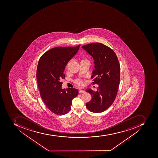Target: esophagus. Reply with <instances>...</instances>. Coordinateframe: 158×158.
<instances>
[{
    "instance_id": "1",
    "label": "esophagus",
    "mask_w": 158,
    "mask_h": 158,
    "mask_svg": "<svg viewBox=\"0 0 158 158\" xmlns=\"http://www.w3.org/2000/svg\"><path fill=\"white\" fill-rule=\"evenodd\" d=\"M85 92V91L84 90H82V89H80V90L79 91V93H84Z\"/></svg>"
}]
</instances>
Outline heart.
<instances>
[{"label": "heart", "mask_w": 158, "mask_h": 158, "mask_svg": "<svg viewBox=\"0 0 158 158\" xmlns=\"http://www.w3.org/2000/svg\"><path fill=\"white\" fill-rule=\"evenodd\" d=\"M75 83L77 85L80 86H83L84 84L83 81L82 79H78L76 80V81H75Z\"/></svg>", "instance_id": "1"}]
</instances>
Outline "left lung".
I'll list each match as a JSON object with an SVG mask.
<instances>
[{
	"label": "left lung",
	"mask_w": 158,
	"mask_h": 158,
	"mask_svg": "<svg viewBox=\"0 0 158 158\" xmlns=\"http://www.w3.org/2000/svg\"><path fill=\"white\" fill-rule=\"evenodd\" d=\"M82 48L93 58L94 69L91 78L94 77V84L98 85L96 92L86 89L92 95L86 107L92 112H102L112 104L116 97L120 80L119 60L115 52L102 43H91Z\"/></svg>",
	"instance_id": "8db88e82"
}]
</instances>
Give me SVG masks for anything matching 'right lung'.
<instances>
[{"mask_svg": "<svg viewBox=\"0 0 158 158\" xmlns=\"http://www.w3.org/2000/svg\"><path fill=\"white\" fill-rule=\"evenodd\" d=\"M76 47H58L44 53L38 61L36 78L41 98L51 111L56 115L66 114L72 100L78 94L75 88L63 89L62 79L67 63L77 53Z\"/></svg>", "mask_w": 158, "mask_h": 158, "instance_id": "obj_1", "label": "right lung"}]
</instances>
